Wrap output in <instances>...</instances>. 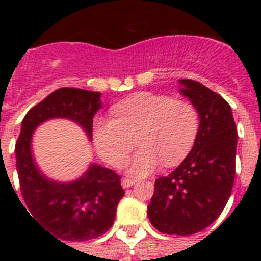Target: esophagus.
Here are the masks:
<instances>
[{
  "label": "esophagus",
  "instance_id": "esophagus-1",
  "mask_svg": "<svg viewBox=\"0 0 261 261\" xmlns=\"http://www.w3.org/2000/svg\"><path fill=\"white\" fill-rule=\"evenodd\" d=\"M134 184H135V180H133V178H123L122 180L123 188H130V187H133Z\"/></svg>",
  "mask_w": 261,
  "mask_h": 261
}]
</instances>
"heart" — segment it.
Returning <instances> with one entry per match:
<instances>
[{
    "mask_svg": "<svg viewBox=\"0 0 261 261\" xmlns=\"http://www.w3.org/2000/svg\"><path fill=\"white\" fill-rule=\"evenodd\" d=\"M111 118L93 123V142L98 154L114 167L124 164L137 142L141 146L128 165L133 176H146L163 163H181L198 137L200 116L190 101L165 94H133L112 107Z\"/></svg>",
    "mask_w": 261,
    "mask_h": 261,
    "instance_id": "heart-1",
    "label": "heart"
}]
</instances>
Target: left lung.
Here are the masks:
<instances>
[{
    "label": "left lung",
    "instance_id": "left-lung-1",
    "mask_svg": "<svg viewBox=\"0 0 261 261\" xmlns=\"http://www.w3.org/2000/svg\"><path fill=\"white\" fill-rule=\"evenodd\" d=\"M178 84L180 93L198 110L199 133L182 163L155 180L147 217L161 233L191 236L210 226L230 198L237 128L230 106L218 93L194 80Z\"/></svg>",
    "mask_w": 261,
    "mask_h": 261
}]
</instances>
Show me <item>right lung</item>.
<instances>
[{
	"mask_svg": "<svg viewBox=\"0 0 261 261\" xmlns=\"http://www.w3.org/2000/svg\"><path fill=\"white\" fill-rule=\"evenodd\" d=\"M100 97V92L61 88L31 108L22 119L14 153L27 204L24 208L55 239L87 241L104 234L114 225L116 207L124 191L118 174L94 163L73 181L61 182L47 177L32 155V135L42 123L62 118L77 123L90 141L93 116L101 108Z\"/></svg>",
	"mask_w": 261,
	"mask_h": 261,
	"instance_id": "right-lung-1",
	"label": "right lung"
}]
</instances>
